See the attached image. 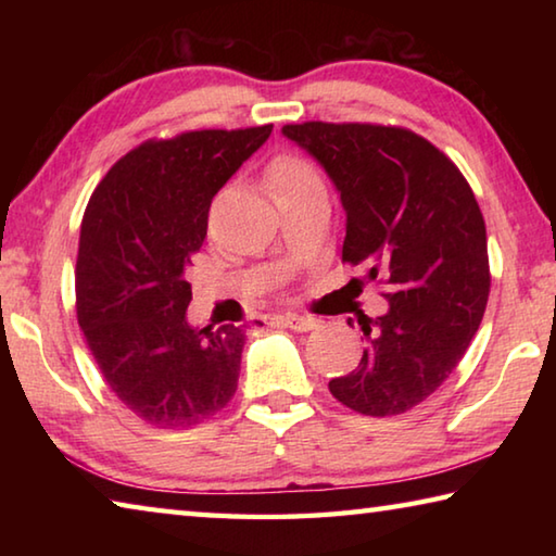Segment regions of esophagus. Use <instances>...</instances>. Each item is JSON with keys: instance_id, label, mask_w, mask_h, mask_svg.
Segmentation results:
<instances>
[{"instance_id": "obj_1", "label": "esophagus", "mask_w": 556, "mask_h": 556, "mask_svg": "<svg viewBox=\"0 0 556 556\" xmlns=\"http://www.w3.org/2000/svg\"><path fill=\"white\" fill-rule=\"evenodd\" d=\"M277 324L291 328V331H312V328L318 326V318L314 316H299V314H285V316H277Z\"/></svg>"}]
</instances>
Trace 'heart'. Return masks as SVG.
Here are the masks:
<instances>
[{
	"instance_id": "1",
	"label": "heart",
	"mask_w": 556,
	"mask_h": 556,
	"mask_svg": "<svg viewBox=\"0 0 556 556\" xmlns=\"http://www.w3.org/2000/svg\"><path fill=\"white\" fill-rule=\"evenodd\" d=\"M267 184L271 195H285L321 186V176L308 159L299 154H279L267 166Z\"/></svg>"
}]
</instances>
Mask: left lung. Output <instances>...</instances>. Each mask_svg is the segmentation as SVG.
Here are the masks:
<instances>
[{"mask_svg":"<svg viewBox=\"0 0 556 556\" xmlns=\"http://www.w3.org/2000/svg\"><path fill=\"white\" fill-rule=\"evenodd\" d=\"M281 131L341 191L343 262L388 287V314L357 318L368 343L361 363L328 390L365 417H397L441 388L481 326L491 291L483 213L458 166L407 127L301 122Z\"/></svg>","mask_w":556,"mask_h":556,"instance_id":"obj_1","label":"left lung"}]
</instances>
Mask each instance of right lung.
I'll return each mask as SVG.
<instances>
[{
    "instance_id": "add662e5",
    "label": "right lung",
    "mask_w": 556,
    "mask_h": 556,
    "mask_svg": "<svg viewBox=\"0 0 556 556\" xmlns=\"http://www.w3.org/2000/svg\"><path fill=\"white\" fill-rule=\"evenodd\" d=\"M271 125L147 139L92 191L75 260V312L108 388L159 429L218 414L238 390L242 326L191 328L186 269L213 195Z\"/></svg>"
}]
</instances>
